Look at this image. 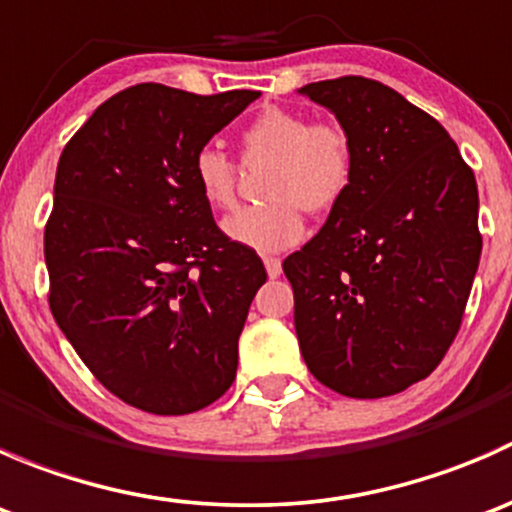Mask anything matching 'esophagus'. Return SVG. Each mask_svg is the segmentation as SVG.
<instances>
[{"label": "esophagus", "instance_id": "1", "mask_svg": "<svg viewBox=\"0 0 512 512\" xmlns=\"http://www.w3.org/2000/svg\"><path fill=\"white\" fill-rule=\"evenodd\" d=\"M265 270L270 280H277L282 275V262L277 257H265Z\"/></svg>", "mask_w": 512, "mask_h": 512}]
</instances>
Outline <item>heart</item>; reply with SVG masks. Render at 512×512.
<instances>
[{
  "instance_id": "heart-1",
  "label": "heart",
  "mask_w": 512,
  "mask_h": 512,
  "mask_svg": "<svg viewBox=\"0 0 512 512\" xmlns=\"http://www.w3.org/2000/svg\"><path fill=\"white\" fill-rule=\"evenodd\" d=\"M242 163L267 165L262 195L270 203L242 208L225 218L232 242L257 252H282L299 245L307 232L302 208L332 210L354 180L356 153L349 133L334 121H312L289 108H265L240 133ZM195 190L213 210H230L237 200V163L223 148L195 151Z\"/></svg>"
}]
</instances>
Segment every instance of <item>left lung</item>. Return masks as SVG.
Segmentation results:
<instances>
[{"instance_id":"1","label":"left lung","mask_w":512,"mask_h":512,"mask_svg":"<svg viewBox=\"0 0 512 512\" xmlns=\"http://www.w3.org/2000/svg\"><path fill=\"white\" fill-rule=\"evenodd\" d=\"M337 116L354 180L285 270L307 369L381 399L426 379L461 329L483 237L478 185L446 128L364 76L299 89Z\"/></svg>"}]
</instances>
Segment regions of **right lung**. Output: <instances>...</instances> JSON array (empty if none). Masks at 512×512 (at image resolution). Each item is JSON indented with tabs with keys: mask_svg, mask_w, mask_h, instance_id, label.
<instances>
[{
	"mask_svg": "<svg viewBox=\"0 0 512 512\" xmlns=\"http://www.w3.org/2000/svg\"><path fill=\"white\" fill-rule=\"evenodd\" d=\"M257 96L136 84L59 158L44 230L51 314L91 374L148 414H193L235 381L267 272L215 225L190 163Z\"/></svg>",
	"mask_w": 512,
	"mask_h": 512,
	"instance_id": "obj_1",
	"label": "right lung"
}]
</instances>
